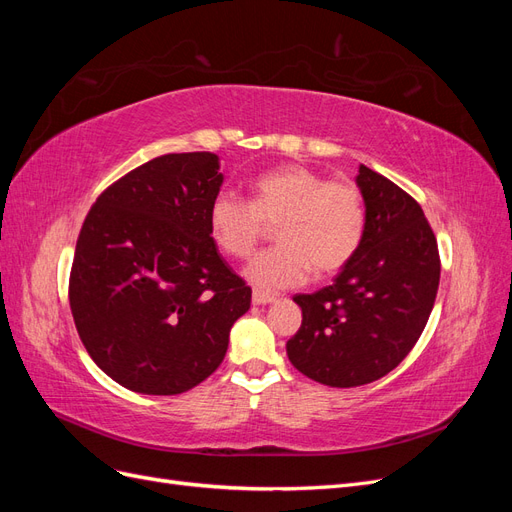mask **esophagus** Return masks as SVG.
I'll return each mask as SVG.
<instances>
[{"instance_id": "1", "label": "esophagus", "mask_w": 512, "mask_h": 512, "mask_svg": "<svg viewBox=\"0 0 512 512\" xmlns=\"http://www.w3.org/2000/svg\"><path fill=\"white\" fill-rule=\"evenodd\" d=\"M252 303H254V305H269V303H275V297H273V294L254 290V292H252Z\"/></svg>"}]
</instances>
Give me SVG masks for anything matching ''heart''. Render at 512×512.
Listing matches in <instances>:
<instances>
[{"label":"heart","instance_id":"heart-1","mask_svg":"<svg viewBox=\"0 0 512 512\" xmlns=\"http://www.w3.org/2000/svg\"><path fill=\"white\" fill-rule=\"evenodd\" d=\"M277 219V245L243 271L262 292L301 286L312 269L320 277L344 269L363 241L365 203L354 183L288 164L254 179L252 203L222 192L209 207L211 235L232 258L250 256L265 222Z\"/></svg>","mask_w":512,"mask_h":512}]
</instances>
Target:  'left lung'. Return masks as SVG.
<instances>
[{
  "instance_id": "8db88e82",
  "label": "left lung",
  "mask_w": 512,
  "mask_h": 512,
  "mask_svg": "<svg viewBox=\"0 0 512 512\" xmlns=\"http://www.w3.org/2000/svg\"><path fill=\"white\" fill-rule=\"evenodd\" d=\"M365 232L359 252L331 286L297 294L301 329L290 363L320 384L350 389L393 371L421 337L440 284L433 230L416 200L359 166Z\"/></svg>"
}]
</instances>
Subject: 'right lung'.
I'll use <instances>...</instances> for the list:
<instances>
[{
  "label": "right lung",
  "mask_w": 512,
  "mask_h": 512,
  "mask_svg": "<svg viewBox=\"0 0 512 512\" xmlns=\"http://www.w3.org/2000/svg\"><path fill=\"white\" fill-rule=\"evenodd\" d=\"M224 175L211 151L168 153L100 194L76 241L70 309L108 378L143 395H179L224 361L252 303L209 228Z\"/></svg>",
  "instance_id": "1"
}]
</instances>
